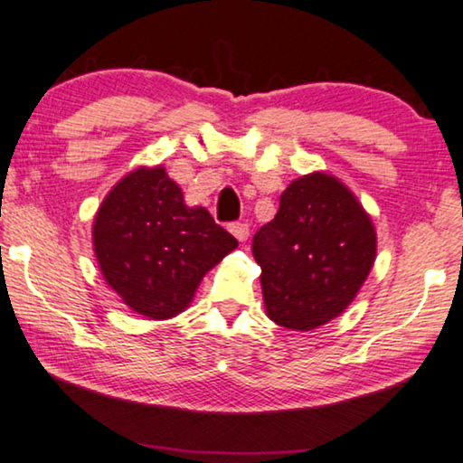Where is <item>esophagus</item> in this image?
<instances>
[{"mask_svg":"<svg viewBox=\"0 0 463 463\" xmlns=\"http://www.w3.org/2000/svg\"><path fill=\"white\" fill-rule=\"evenodd\" d=\"M229 231L234 234V237H237V241H241V243L250 237V226H247L245 222H234L229 226Z\"/></svg>","mask_w":463,"mask_h":463,"instance_id":"1","label":"esophagus"}]
</instances>
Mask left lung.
Segmentation results:
<instances>
[{
	"instance_id": "1",
	"label": "left lung",
	"mask_w": 463,
	"mask_h": 463,
	"mask_svg": "<svg viewBox=\"0 0 463 463\" xmlns=\"http://www.w3.org/2000/svg\"><path fill=\"white\" fill-rule=\"evenodd\" d=\"M262 269L270 321L310 331L334 321L373 269L377 234L356 194L335 175H299L279 199V212L251 243Z\"/></svg>"
}]
</instances>
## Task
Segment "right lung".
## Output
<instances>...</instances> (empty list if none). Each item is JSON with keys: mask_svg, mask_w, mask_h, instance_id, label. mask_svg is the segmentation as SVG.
I'll return each mask as SVG.
<instances>
[{"mask_svg": "<svg viewBox=\"0 0 463 463\" xmlns=\"http://www.w3.org/2000/svg\"><path fill=\"white\" fill-rule=\"evenodd\" d=\"M104 281L136 315L165 321L191 306L201 279L237 247L205 207H188L164 165L110 188L92 224Z\"/></svg>", "mask_w": 463, "mask_h": 463, "instance_id": "right-lung-1", "label": "right lung"}]
</instances>
